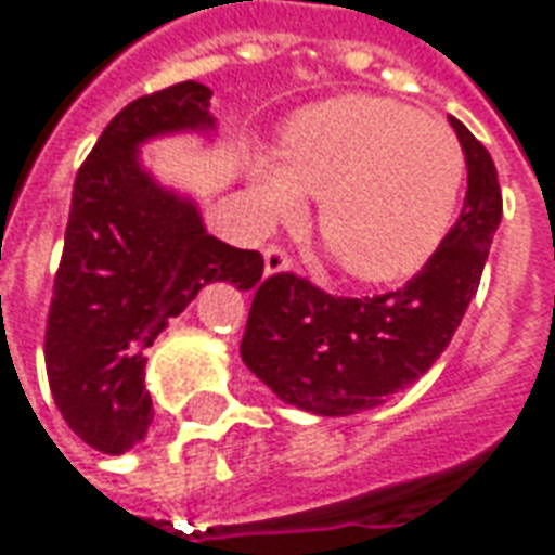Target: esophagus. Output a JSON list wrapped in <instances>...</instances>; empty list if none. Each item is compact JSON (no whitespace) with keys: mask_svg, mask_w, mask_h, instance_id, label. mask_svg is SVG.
Wrapping results in <instances>:
<instances>
[{"mask_svg":"<svg viewBox=\"0 0 555 555\" xmlns=\"http://www.w3.org/2000/svg\"><path fill=\"white\" fill-rule=\"evenodd\" d=\"M264 270L267 273H282V270H291V255L282 249V246H267L264 249Z\"/></svg>","mask_w":555,"mask_h":555,"instance_id":"34e87169","label":"esophagus"}]
</instances>
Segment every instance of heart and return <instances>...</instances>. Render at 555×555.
Here are the masks:
<instances>
[{
    "label": "heart",
    "instance_id": "1",
    "mask_svg": "<svg viewBox=\"0 0 555 555\" xmlns=\"http://www.w3.org/2000/svg\"><path fill=\"white\" fill-rule=\"evenodd\" d=\"M464 147L413 106L348 94L300 113L282 154H258L253 198L264 222H288L318 198V234L360 282L425 267L452 229Z\"/></svg>",
    "mask_w": 555,
    "mask_h": 555
}]
</instances>
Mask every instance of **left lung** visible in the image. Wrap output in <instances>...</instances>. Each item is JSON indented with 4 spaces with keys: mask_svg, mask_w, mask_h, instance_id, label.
<instances>
[{
    "mask_svg": "<svg viewBox=\"0 0 555 555\" xmlns=\"http://www.w3.org/2000/svg\"><path fill=\"white\" fill-rule=\"evenodd\" d=\"M466 157L461 217L404 288L333 297L306 276L273 273L255 285L241 357L285 404L350 416L384 404L437 362L476 297L502 219L496 166L457 118Z\"/></svg>",
    "mask_w": 555,
    "mask_h": 555,
    "instance_id": "left-lung-1",
    "label": "left lung"
}]
</instances>
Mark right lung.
Wrapping results in <instances>:
<instances>
[{
	"label": "right lung",
	"instance_id": "add662e5",
	"mask_svg": "<svg viewBox=\"0 0 555 555\" xmlns=\"http://www.w3.org/2000/svg\"><path fill=\"white\" fill-rule=\"evenodd\" d=\"M214 91L186 79L127 103L79 166L55 270L43 360L67 428L103 454H125L154 418L145 348L207 282L255 288L264 258L207 234L190 198L139 166V145L210 130Z\"/></svg>",
	"mask_w": 555,
	"mask_h": 555
}]
</instances>
